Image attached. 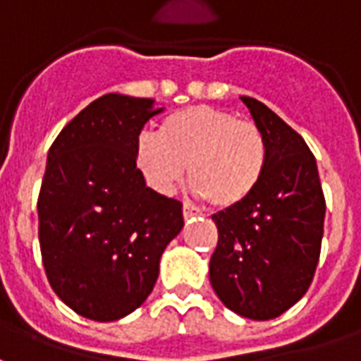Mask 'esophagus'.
<instances>
[{
	"mask_svg": "<svg viewBox=\"0 0 361 361\" xmlns=\"http://www.w3.org/2000/svg\"><path fill=\"white\" fill-rule=\"evenodd\" d=\"M199 214H201V211H199V209H195L193 204H189V203L183 204V219L185 220L193 219V216H199Z\"/></svg>",
	"mask_w": 361,
	"mask_h": 361,
	"instance_id": "1",
	"label": "esophagus"
}]
</instances>
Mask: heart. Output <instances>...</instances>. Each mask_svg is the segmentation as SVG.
Here are the masks:
<instances>
[{
	"label": "heart",
	"mask_w": 361,
	"mask_h": 361,
	"mask_svg": "<svg viewBox=\"0 0 361 361\" xmlns=\"http://www.w3.org/2000/svg\"><path fill=\"white\" fill-rule=\"evenodd\" d=\"M269 147L263 129L232 111L191 106L173 111L157 135L135 142V162L160 193H172L185 176L199 197L220 209L243 203L263 180Z\"/></svg>",
	"instance_id": "1"
}]
</instances>
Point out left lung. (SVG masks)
Here are the masks:
<instances>
[{
	"label": "left lung",
	"mask_w": 361,
	"mask_h": 361,
	"mask_svg": "<svg viewBox=\"0 0 361 361\" xmlns=\"http://www.w3.org/2000/svg\"><path fill=\"white\" fill-rule=\"evenodd\" d=\"M269 147L263 180L243 203L212 214L211 284L238 315L267 321L307 292L321 253L325 195L315 157L265 104L242 96Z\"/></svg>",
	"instance_id": "1"
}]
</instances>
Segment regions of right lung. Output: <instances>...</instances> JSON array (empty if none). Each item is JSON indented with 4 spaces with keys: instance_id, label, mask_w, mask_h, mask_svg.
Masks as SVG:
<instances>
[{
    "instance_id": "add662e5",
    "label": "right lung",
    "mask_w": 361,
    "mask_h": 361,
    "mask_svg": "<svg viewBox=\"0 0 361 361\" xmlns=\"http://www.w3.org/2000/svg\"><path fill=\"white\" fill-rule=\"evenodd\" d=\"M154 100L104 94L51 142L38 195L46 276L61 302L118 321L154 288L166 245L183 228L178 199L145 185L135 142Z\"/></svg>"
}]
</instances>
